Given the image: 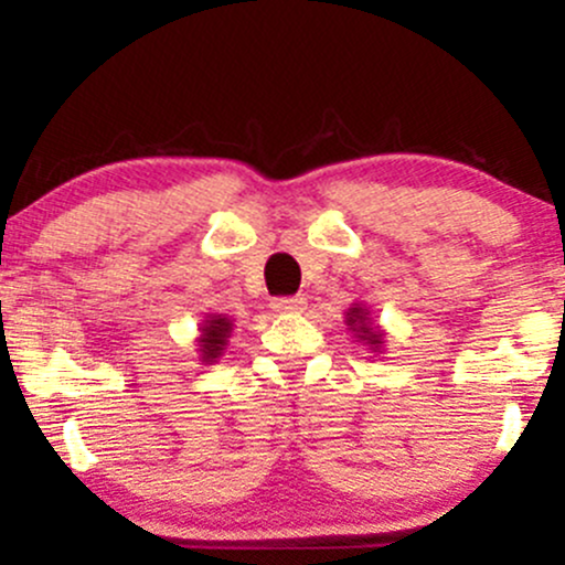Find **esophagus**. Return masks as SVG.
<instances>
[{
    "label": "esophagus",
    "mask_w": 565,
    "mask_h": 565,
    "mask_svg": "<svg viewBox=\"0 0 565 565\" xmlns=\"http://www.w3.org/2000/svg\"><path fill=\"white\" fill-rule=\"evenodd\" d=\"M270 305H274L276 313H302L308 302H305V297H276Z\"/></svg>",
    "instance_id": "esophagus-1"
}]
</instances>
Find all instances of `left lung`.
<instances>
[{"label": "left lung", "mask_w": 565, "mask_h": 565, "mask_svg": "<svg viewBox=\"0 0 565 565\" xmlns=\"http://www.w3.org/2000/svg\"><path fill=\"white\" fill-rule=\"evenodd\" d=\"M345 323H348L350 332H353V337H359V342L369 345L372 353H382V345H385V332H382L380 323L372 321V310H369L364 302H353V308H348Z\"/></svg>", "instance_id": "left-lung-1"}]
</instances>
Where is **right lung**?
I'll return each instance as SVG.
<instances>
[{
	"label": "right lung",
	"instance_id": "obj_1",
	"mask_svg": "<svg viewBox=\"0 0 565 565\" xmlns=\"http://www.w3.org/2000/svg\"><path fill=\"white\" fill-rule=\"evenodd\" d=\"M233 332V321L223 313H204V321L199 323L196 353L201 364H217L220 355L228 348Z\"/></svg>",
	"mask_w": 565,
	"mask_h": 565
}]
</instances>
